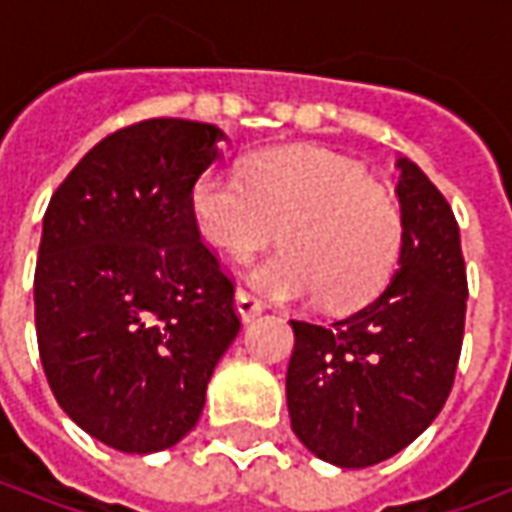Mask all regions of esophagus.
<instances>
[{"mask_svg":"<svg viewBox=\"0 0 512 512\" xmlns=\"http://www.w3.org/2000/svg\"><path fill=\"white\" fill-rule=\"evenodd\" d=\"M235 310H238V315H241L244 321H252V318H257L260 312L266 310V304L257 299L249 288H238L235 290Z\"/></svg>","mask_w":512,"mask_h":512,"instance_id":"obj_1","label":"esophagus"}]
</instances>
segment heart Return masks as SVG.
I'll return each instance as SVG.
<instances>
[{
    "instance_id": "heart-1",
    "label": "heart",
    "mask_w": 512,
    "mask_h": 512,
    "mask_svg": "<svg viewBox=\"0 0 512 512\" xmlns=\"http://www.w3.org/2000/svg\"><path fill=\"white\" fill-rule=\"evenodd\" d=\"M205 241L235 257L285 244L249 271L279 299L318 296L348 310L376 296L400 252V213L389 191L345 158L290 147L257 158L249 172H208L191 194Z\"/></svg>"
}]
</instances>
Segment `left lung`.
Returning a JSON list of instances; mask_svg holds the SVG:
<instances>
[{"mask_svg":"<svg viewBox=\"0 0 512 512\" xmlns=\"http://www.w3.org/2000/svg\"><path fill=\"white\" fill-rule=\"evenodd\" d=\"M400 260L376 299L332 326L290 321V428L321 461L365 469L408 447L450 397L466 321L461 233L428 175L397 158Z\"/></svg>","mask_w":512,"mask_h":512,"instance_id":"8db88e82","label":"left lung"}]
</instances>
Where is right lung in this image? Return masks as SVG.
Here are the masks:
<instances>
[{"label": "right lung", "mask_w": 512, "mask_h": 512, "mask_svg": "<svg viewBox=\"0 0 512 512\" xmlns=\"http://www.w3.org/2000/svg\"><path fill=\"white\" fill-rule=\"evenodd\" d=\"M222 128L153 117L101 139L54 191L35 268L43 373L62 411L120 452L167 450L241 329L191 194Z\"/></svg>", "instance_id": "1"}]
</instances>
